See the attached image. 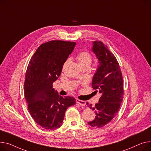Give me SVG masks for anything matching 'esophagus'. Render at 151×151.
Listing matches in <instances>:
<instances>
[{
    "label": "esophagus",
    "mask_w": 151,
    "mask_h": 151,
    "mask_svg": "<svg viewBox=\"0 0 151 151\" xmlns=\"http://www.w3.org/2000/svg\"><path fill=\"white\" fill-rule=\"evenodd\" d=\"M76 103H77L78 104L81 105V106H84L86 105V101H83V100L79 99H76Z\"/></svg>",
    "instance_id": "obj_1"
}]
</instances>
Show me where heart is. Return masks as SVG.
<instances>
[{
	"label": "heart",
	"mask_w": 151,
	"mask_h": 151,
	"mask_svg": "<svg viewBox=\"0 0 151 151\" xmlns=\"http://www.w3.org/2000/svg\"><path fill=\"white\" fill-rule=\"evenodd\" d=\"M76 58L79 66L84 65H90L92 62V57L91 54L86 51L79 52L77 55Z\"/></svg>",
	"instance_id": "obj_1"
}]
</instances>
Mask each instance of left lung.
<instances>
[{"instance_id": "left-lung-1", "label": "left lung", "mask_w": 151, "mask_h": 151, "mask_svg": "<svg viewBox=\"0 0 151 151\" xmlns=\"http://www.w3.org/2000/svg\"><path fill=\"white\" fill-rule=\"evenodd\" d=\"M92 50L98 59L99 66L92 79V88L101 95L99 102L88 107L95 110V118L88 124L103 127L117 115L124 95L123 81L118 62L109 48L101 41L93 42Z\"/></svg>"}]
</instances>
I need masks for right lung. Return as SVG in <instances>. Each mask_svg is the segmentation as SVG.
Here are the masks:
<instances>
[{
	"label": "right lung",
	"mask_w": 151,
	"mask_h": 151,
	"mask_svg": "<svg viewBox=\"0 0 151 151\" xmlns=\"http://www.w3.org/2000/svg\"><path fill=\"white\" fill-rule=\"evenodd\" d=\"M75 42L54 40L40 45L29 62L25 76L24 95L29 113L42 127H61L67 108L75 104L73 96L63 97L53 88Z\"/></svg>",
	"instance_id": "obj_1"
}]
</instances>
